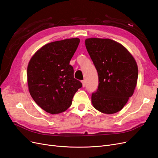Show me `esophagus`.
Masks as SVG:
<instances>
[{"mask_svg":"<svg viewBox=\"0 0 158 158\" xmlns=\"http://www.w3.org/2000/svg\"><path fill=\"white\" fill-rule=\"evenodd\" d=\"M81 83H82V86H83V87H85V80H82V81H81Z\"/></svg>","mask_w":158,"mask_h":158,"instance_id":"obj_1","label":"esophagus"}]
</instances>
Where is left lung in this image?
Wrapping results in <instances>:
<instances>
[{"mask_svg":"<svg viewBox=\"0 0 158 158\" xmlns=\"http://www.w3.org/2000/svg\"><path fill=\"white\" fill-rule=\"evenodd\" d=\"M85 44L99 77L92 105L102 113H116L126 105L137 85L135 59L123 45L109 39L89 38Z\"/></svg>","mask_w":158,"mask_h":158,"instance_id":"left-lung-1","label":"left lung"}]
</instances>
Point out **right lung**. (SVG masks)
Returning a JSON list of instances; mask_svg holds the SVG:
<instances>
[{
  "label": "right lung",
  "instance_id": "1",
  "mask_svg": "<svg viewBox=\"0 0 158 158\" xmlns=\"http://www.w3.org/2000/svg\"><path fill=\"white\" fill-rule=\"evenodd\" d=\"M80 43L78 38L48 43L31 57L27 67L29 93L46 112L56 114L71 106L73 98L82 84L74 78L69 64Z\"/></svg>",
  "mask_w": 158,
  "mask_h": 158
}]
</instances>
